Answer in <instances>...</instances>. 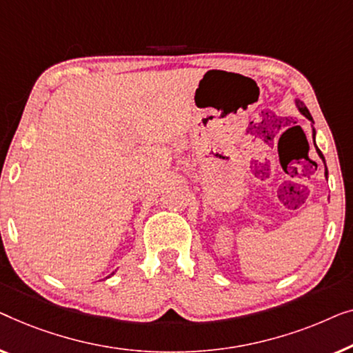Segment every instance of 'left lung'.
<instances>
[{
  "mask_svg": "<svg viewBox=\"0 0 353 353\" xmlns=\"http://www.w3.org/2000/svg\"><path fill=\"white\" fill-rule=\"evenodd\" d=\"M296 105H297V110H299V112L302 113V115H304L305 118H309V120H310L312 123H314V120H312V115H310L309 108H307V107L304 105V102L299 101V99H296ZM312 131H314V137H315V129H312ZM315 147H316V145H315ZM316 153H319V157L321 158V160L325 161V157H323V153L320 152V148H319V147H316ZM325 166H326V165H325ZM326 174H327V171H325V176H326Z\"/></svg>",
  "mask_w": 353,
  "mask_h": 353,
  "instance_id": "1",
  "label": "left lung"
}]
</instances>
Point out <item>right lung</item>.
Wrapping results in <instances>:
<instances>
[{
    "label": "right lung",
    "mask_w": 353,
    "mask_h": 353,
    "mask_svg": "<svg viewBox=\"0 0 353 353\" xmlns=\"http://www.w3.org/2000/svg\"><path fill=\"white\" fill-rule=\"evenodd\" d=\"M112 275H113V274H112Z\"/></svg>",
    "instance_id": "right-lung-1"
}]
</instances>
